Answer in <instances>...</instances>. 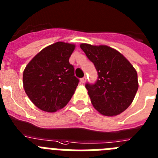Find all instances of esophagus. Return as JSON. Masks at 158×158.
Returning a JSON list of instances; mask_svg holds the SVG:
<instances>
[{"instance_id":"34e87169","label":"esophagus","mask_w":158,"mask_h":158,"mask_svg":"<svg viewBox=\"0 0 158 158\" xmlns=\"http://www.w3.org/2000/svg\"><path fill=\"white\" fill-rule=\"evenodd\" d=\"M85 81H86V77H82L81 79V82L82 84H84L85 82Z\"/></svg>"}]
</instances>
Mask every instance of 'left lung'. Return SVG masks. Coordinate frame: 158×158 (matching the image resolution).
Wrapping results in <instances>:
<instances>
[{
    "instance_id": "8db88e82",
    "label": "left lung",
    "mask_w": 158,
    "mask_h": 158,
    "mask_svg": "<svg viewBox=\"0 0 158 158\" xmlns=\"http://www.w3.org/2000/svg\"><path fill=\"white\" fill-rule=\"evenodd\" d=\"M80 47L98 72L94 84H85L94 107L106 116H114L124 111L133 101L139 86L133 66L110 47L87 44Z\"/></svg>"
}]
</instances>
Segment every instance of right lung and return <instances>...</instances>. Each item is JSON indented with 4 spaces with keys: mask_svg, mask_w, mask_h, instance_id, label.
<instances>
[{
    "mask_svg": "<svg viewBox=\"0 0 158 158\" xmlns=\"http://www.w3.org/2000/svg\"><path fill=\"white\" fill-rule=\"evenodd\" d=\"M74 49V44L57 42L44 48L27 65L23 87L40 110L56 112L64 107L73 95L79 83L69 63Z\"/></svg>",
    "mask_w": 158,
    "mask_h": 158,
    "instance_id": "1",
    "label": "right lung"
}]
</instances>
